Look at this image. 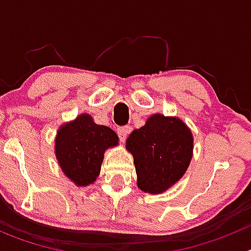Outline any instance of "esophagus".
<instances>
[{
    "label": "esophagus",
    "mask_w": 251,
    "mask_h": 251,
    "mask_svg": "<svg viewBox=\"0 0 251 251\" xmlns=\"http://www.w3.org/2000/svg\"><path fill=\"white\" fill-rule=\"evenodd\" d=\"M129 132H130V128L128 127V126H124V127L118 128V136H119V138H121L122 142H124L126 139H127Z\"/></svg>",
    "instance_id": "1"
}]
</instances>
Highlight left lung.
<instances>
[{"label":"left lung","mask_w":251,"mask_h":251,"mask_svg":"<svg viewBox=\"0 0 251 251\" xmlns=\"http://www.w3.org/2000/svg\"><path fill=\"white\" fill-rule=\"evenodd\" d=\"M126 148L133 154L138 188L157 195L185 175L192 158L194 138L179 118L154 114L130 133Z\"/></svg>","instance_id":"left-lung-1"}]
</instances>
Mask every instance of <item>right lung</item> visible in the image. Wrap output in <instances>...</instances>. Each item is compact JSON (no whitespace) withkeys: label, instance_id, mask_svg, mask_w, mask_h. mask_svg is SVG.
Listing matches in <instances>:
<instances>
[{"label":"right lung","instance_id":"obj_1","mask_svg":"<svg viewBox=\"0 0 251 251\" xmlns=\"http://www.w3.org/2000/svg\"><path fill=\"white\" fill-rule=\"evenodd\" d=\"M118 141L114 130L94 123L89 114H81L59 128L55 154L65 176L81 187L97 179L104 152L118 145Z\"/></svg>","mask_w":251,"mask_h":251}]
</instances>
